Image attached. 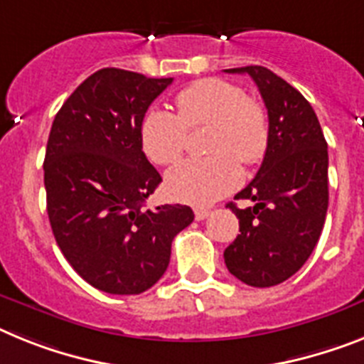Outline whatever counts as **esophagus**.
Returning a JSON list of instances; mask_svg holds the SVG:
<instances>
[{"label": "esophagus", "instance_id": "1", "mask_svg": "<svg viewBox=\"0 0 364 364\" xmlns=\"http://www.w3.org/2000/svg\"><path fill=\"white\" fill-rule=\"evenodd\" d=\"M209 215H210L209 209H203V207H196V209H194V216H196V220H205Z\"/></svg>", "mask_w": 364, "mask_h": 364}]
</instances>
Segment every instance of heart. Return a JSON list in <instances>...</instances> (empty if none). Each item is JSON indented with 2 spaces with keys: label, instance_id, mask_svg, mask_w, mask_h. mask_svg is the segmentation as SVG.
I'll list each match as a JSON object with an SVG mask.
<instances>
[{
  "label": "heart",
  "instance_id": "heart-1",
  "mask_svg": "<svg viewBox=\"0 0 364 364\" xmlns=\"http://www.w3.org/2000/svg\"><path fill=\"white\" fill-rule=\"evenodd\" d=\"M177 114L151 109L142 122V148L154 163L173 164L188 144V129L209 127V157L187 159L166 173V192L173 200L207 205L239 187L242 166L257 164L268 148V116L239 85L201 79L176 97Z\"/></svg>",
  "mask_w": 364,
  "mask_h": 364
}]
</instances>
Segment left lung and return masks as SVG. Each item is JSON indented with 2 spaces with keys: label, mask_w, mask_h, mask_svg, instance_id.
I'll use <instances>...</instances> for the list:
<instances>
[{
  "label": "left lung",
  "mask_w": 364,
  "mask_h": 364,
  "mask_svg": "<svg viewBox=\"0 0 364 364\" xmlns=\"http://www.w3.org/2000/svg\"><path fill=\"white\" fill-rule=\"evenodd\" d=\"M248 73L268 111V148L259 172L235 196L237 239L224 252L225 267L250 287H274L294 276L313 253L328 213V142L311 103L262 66L224 70Z\"/></svg>",
  "instance_id": "left-lung-1"
}]
</instances>
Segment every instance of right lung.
<instances>
[{"label":"right lung","instance_id":"obj_1","mask_svg":"<svg viewBox=\"0 0 364 364\" xmlns=\"http://www.w3.org/2000/svg\"><path fill=\"white\" fill-rule=\"evenodd\" d=\"M172 81L97 70L51 125L44 185L55 240L73 270L109 294L154 287L166 272L173 237L194 220L179 203L144 209L163 177L142 151L140 129Z\"/></svg>","mask_w":364,"mask_h":364}]
</instances>
